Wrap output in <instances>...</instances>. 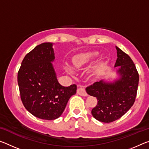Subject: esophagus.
<instances>
[{
	"instance_id": "1",
	"label": "esophagus",
	"mask_w": 149,
	"mask_h": 149,
	"mask_svg": "<svg viewBox=\"0 0 149 149\" xmlns=\"http://www.w3.org/2000/svg\"><path fill=\"white\" fill-rule=\"evenodd\" d=\"M77 93L81 96H84V97H86V96H87V94L86 91H85V88L83 86H79L77 88Z\"/></svg>"
}]
</instances>
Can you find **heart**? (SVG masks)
Returning <instances> with one entry per match:
<instances>
[{
	"label": "heart",
	"instance_id": "heart-1",
	"mask_svg": "<svg viewBox=\"0 0 149 149\" xmlns=\"http://www.w3.org/2000/svg\"><path fill=\"white\" fill-rule=\"evenodd\" d=\"M97 54L96 53H91V52L77 55L73 59V62H74V66L76 68H80L84 66V65L91 62L97 57ZM66 69L70 74H73L74 73V69L70 65L67 64Z\"/></svg>",
	"mask_w": 149,
	"mask_h": 149
}]
</instances>
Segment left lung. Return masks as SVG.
Here are the masks:
<instances>
[{
	"instance_id": "1",
	"label": "left lung",
	"mask_w": 149,
	"mask_h": 149,
	"mask_svg": "<svg viewBox=\"0 0 149 149\" xmlns=\"http://www.w3.org/2000/svg\"><path fill=\"white\" fill-rule=\"evenodd\" d=\"M118 58L114 67H118V79L107 83L97 81L86 88L87 93L97 98V104L91 110L96 120L110 123L119 119L134 104L139 76L132 58L116 47Z\"/></svg>"
}]
</instances>
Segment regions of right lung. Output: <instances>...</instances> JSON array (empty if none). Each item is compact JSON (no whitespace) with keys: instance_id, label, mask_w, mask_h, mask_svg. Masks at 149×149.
Returning a JSON list of instances; mask_svg holds the SVG:
<instances>
[{"instance_id":"right-lung-1","label":"right lung","mask_w":149,"mask_h":149,"mask_svg":"<svg viewBox=\"0 0 149 149\" xmlns=\"http://www.w3.org/2000/svg\"><path fill=\"white\" fill-rule=\"evenodd\" d=\"M52 43L37 45L27 53L17 73L20 97L26 110L40 119L52 120L64 112L76 85L64 87L58 81L52 62Z\"/></svg>"}]
</instances>
